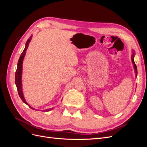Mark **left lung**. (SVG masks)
<instances>
[{
  "label": "left lung",
  "instance_id": "8db88e82",
  "mask_svg": "<svg viewBox=\"0 0 147 147\" xmlns=\"http://www.w3.org/2000/svg\"><path fill=\"white\" fill-rule=\"evenodd\" d=\"M134 55H135V53L133 52L132 53V55L131 56V59H132V62L133 64H134V69H135V71H136V73H137V66L134 63ZM136 76H137V74H136Z\"/></svg>",
  "mask_w": 147,
  "mask_h": 147
}]
</instances>
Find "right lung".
Instances as JSON below:
<instances>
[{"label": "right lung", "instance_id": "add662e5", "mask_svg": "<svg viewBox=\"0 0 147 147\" xmlns=\"http://www.w3.org/2000/svg\"><path fill=\"white\" fill-rule=\"evenodd\" d=\"M31 38H32V36H30L29 38L28 39L27 42L26 43V46H25V48L24 50H23V51L22 52L21 56L20 57V59L18 60V64H17V69H16V71L15 73V84L17 88V90L18 92V94L20 97V98L21 99V100H23V102L24 103H25L26 104H27L30 109H32L33 110H34V109H33L32 107H31L30 105H29V104L26 102L24 98V96H23V90H22V83H21V75H22V68H23V59L24 57V55L26 54V51L27 50V49L28 48L29 42L31 40ZM53 109H46L45 110H43L44 112H48V111L51 110Z\"/></svg>", "mask_w": 147, "mask_h": 147}]
</instances>
